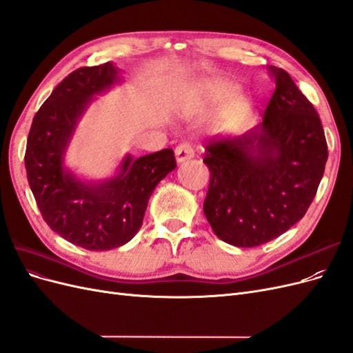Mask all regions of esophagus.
<instances>
[{
	"label": "esophagus",
	"mask_w": 353,
	"mask_h": 353,
	"mask_svg": "<svg viewBox=\"0 0 353 353\" xmlns=\"http://www.w3.org/2000/svg\"><path fill=\"white\" fill-rule=\"evenodd\" d=\"M193 157H194V150H193V147H191V144L183 143L175 148V159L178 163H183V162H185V160L193 159Z\"/></svg>",
	"instance_id": "1"
}]
</instances>
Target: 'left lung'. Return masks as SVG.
Returning <instances> with one entry per match:
<instances>
[{"label": "left lung", "instance_id": "left-lung-1", "mask_svg": "<svg viewBox=\"0 0 353 353\" xmlns=\"http://www.w3.org/2000/svg\"><path fill=\"white\" fill-rule=\"evenodd\" d=\"M275 91L263 121L213 141L203 162L210 184L203 212L216 236L254 248L281 236L311 205L328 157L321 119L285 70L266 66Z\"/></svg>", "mask_w": 353, "mask_h": 353}]
</instances>
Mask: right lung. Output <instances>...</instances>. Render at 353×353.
<instances>
[{"mask_svg":"<svg viewBox=\"0 0 353 353\" xmlns=\"http://www.w3.org/2000/svg\"><path fill=\"white\" fill-rule=\"evenodd\" d=\"M112 61L81 68L63 79L37 112L28 137L29 187L48 227L87 250H110L134 239L148 199L176 168L170 148L134 159L126 154L114 174L83 178L66 165V153L83 113L97 95L123 82Z\"/></svg>","mask_w":353,"mask_h":353,"instance_id":"right-lung-1","label":"right lung"}]
</instances>
